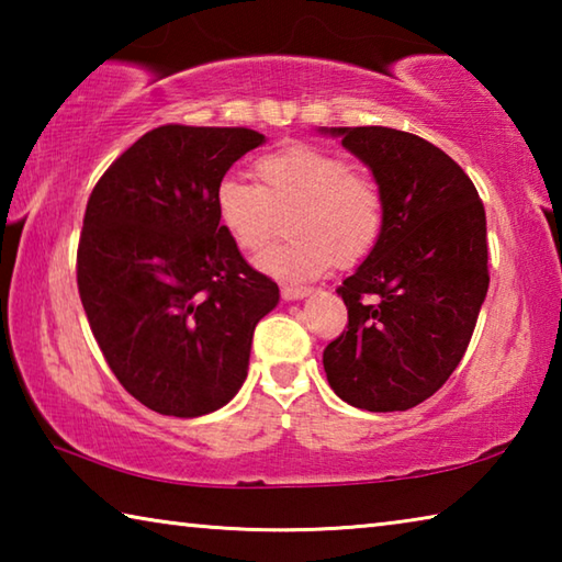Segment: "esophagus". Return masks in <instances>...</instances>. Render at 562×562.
Instances as JSON below:
<instances>
[{
  "label": "esophagus",
  "instance_id": "obj_1",
  "mask_svg": "<svg viewBox=\"0 0 562 562\" xmlns=\"http://www.w3.org/2000/svg\"><path fill=\"white\" fill-rule=\"evenodd\" d=\"M310 292H312V288H307V284H282V297L284 300H300Z\"/></svg>",
  "mask_w": 562,
  "mask_h": 562
}]
</instances>
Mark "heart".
Listing matches in <instances>:
<instances>
[{
	"label": "heart",
	"mask_w": 562,
	"mask_h": 562,
	"mask_svg": "<svg viewBox=\"0 0 562 562\" xmlns=\"http://www.w3.org/2000/svg\"><path fill=\"white\" fill-rule=\"evenodd\" d=\"M258 183L225 178L215 211L237 247L260 252L290 215L292 240L272 247L260 268L280 278H312L331 262L367 258L384 231L386 198L379 180L351 168L345 156L315 146H290L255 164Z\"/></svg>",
	"instance_id": "1"
}]
</instances>
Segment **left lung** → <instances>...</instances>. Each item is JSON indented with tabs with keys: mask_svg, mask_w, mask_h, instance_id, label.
Returning a JSON list of instances; mask_svg holds the SVG:
<instances>
[{
	"mask_svg": "<svg viewBox=\"0 0 562 562\" xmlns=\"http://www.w3.org/2000/svg\"><path fill=\"white\" fill-rule=\"evenodd\" d=\"M372 168L386 217L337 292L347 329L325 347L327 382L367 412H406L439 392L469 347L488 292L486 211L463 168L414 133L335 128Z\"/></svg>",
	"mask_w": 562,
	"mask_h": 562,
	"instance_id": "left-lung-1",
	"label": "left lung"
}]
</instances>
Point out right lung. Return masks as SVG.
I'll list each match as a JSON object with an SVG mask.
<instances>
[{"label":"right lung","instance_id":"1","mask_svg":"<svg viewBox=\"0 0 562 562\" xmlns=\"http://www.w3.org/2000/svg\"><path fill=\"white\" fill-rule=\"evenodd\" d=\"M252 128L148 131L93 186L76 250L89 327L121 386L158 414L193 418L243 386L255 325L278 282L252 270L215 211Z\"/></svg>","mask_w":562,"mask_h":562}]
</instances>
